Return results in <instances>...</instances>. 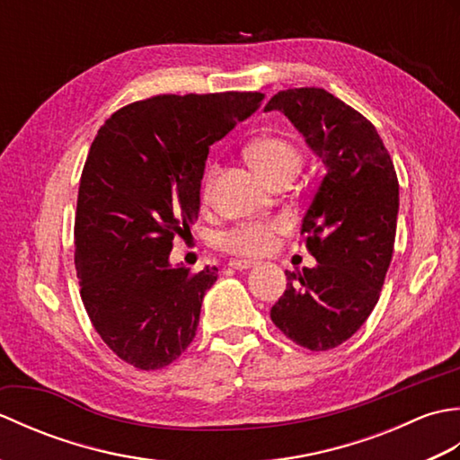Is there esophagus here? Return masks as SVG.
I'll return each mask as SVG.
<instances>
[{"label": "esophagus", "instance_id": "esophagus-1", "mask_svg": "<svg viewBox=\"0 0 460 460\" xmlns=\"http://www.w3.org/2000/svg\"><path fill=\"white\" fill-rule=\"evenodd\" d=\"M229 267L235 269V270H249V269L255 267V262L247 261V259H233V261L229 262Z\"/></svg>", "mask_w": 460, "mask_h": 460}]
</instances>
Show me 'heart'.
Here are the masks:
<instances>
[{"label": "heart", "instance_id": "heart-1", "mask_svg": "<svg viewBox=\"0 0 460 460\" xmlns=\"http://www.w3.org/2000/svg\"><path fill=\"white\" fill-rule=\"evenodd\" d=\"M249 160L255 165V170L262 175V178L269 180L272 175L287 170H298L300 165V152L296 146L279 138V136H267V138H259L249 146ZM217 168H213L205 180V190L203 193L209 195L211 183ZM287 229L285 219H267V221H252L245 223L241 227L229 231L227 235H223L221 245L237 252L243 257H262L269 255V252L275 251L277 247V235Z\"/></svg>", "mask_w": 460, "mask_h": 460}]
</instances>
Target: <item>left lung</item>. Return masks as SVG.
I'll list each match as a JSON object with an SVG mask.
<instances>
[{
    "label": "left lung",
    "instance_id": "left-lung-1",
    "mask_svg": "<svg viewBox=\"0 0 460 460\" xmlns=\"http://www.w3.org/2000/svg\"><path fill=\"white\" fill-rule=\"evenodd\" d=\"M270 111L287 116L326 170L300 225L318 265L285 270L270 318L302 348L324 351L354 336L377 305L394 255L397 175L374 124L324 89L280 91Z\"/></svg>",
    "mask_w": 460,
    "mask_h": 460
}]
</instances>
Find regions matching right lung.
<instances>
[{"instance_id":"add662e5","label":"right lung","mask_w":460,"mask_h":460,"mask_svg":"<svg viewBox=\"0 0 460 460\" xmlns=\"http://www.w3.org/2000/svg\"><path fill=\"white\" fill-rule=\"evenodd\" d=\"M265 94L154 96L114 112L79 185L75 267L94 330L116 356L160 369L195 338L217 267L172 265L173 237L198 221L209 146L257 111Z\"/></svg>"}]
</instances>
